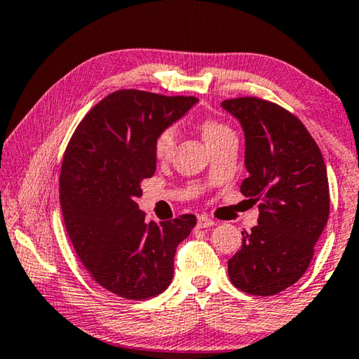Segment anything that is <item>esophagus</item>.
Wrapping results in <instances>:
<instances>
[{
    "label": "esophagus",
    "instance_id": "esophagus-1",
    "mask_svg": "<svg viewBox=\"0 0 359 359\" xmlns=\"http://www.w3.org/2000/svg\"><path fill=\"white\" fill-rule=\"evenodd\" d=\"M214 226V221L208 217H198V227L200 229H208V227H212Z\"/></svg>",
    "mask_w": 359,
    "mask_h": 359
}]
</instances>
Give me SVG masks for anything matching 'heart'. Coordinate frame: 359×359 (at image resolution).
Wrapping results in <instances>:
<instances>
[{
	"instance_id": "heart-1",
	"label": "heart",
	"mask_w": 359,
	"mask_h": 359,
	"mask_svg": "<svg viewBox=\"0 0 359 359\" xmlns=\"http://www.w3.org/2000/svg\"><path fill=\"white\" fill-rule=\"evenodd\" d=\"M200 130L201 135L205 138V142L208 143V147L216 145L217 142H221L222 138H226L229 135H233L232 128L222 124L216 119H203L200 124ZM175 148V128L174 127H164L163 130L158 132V135L154 137V143H153V149H154V156L161 161H165L172 156Z\"/></svg>"
}]
</instances>
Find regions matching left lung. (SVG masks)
<instances>
[{
	"instance_id": "obj_1",
	"label": "left lung",
	"mask_w": 359,
	"mask_h": 359,
	"mask_svg": "<svg viewBox=\"0 0 359 359\" xmlns=\"http://www.w3.org/2000/svg\"><path fill=\"white\" fill-rule=\"evenodd\" d=\"M221 106L245 133L248 177L240 191L261 201L258 226L242 233V247L229 259V277L242 292L276 295L311 263L329 219L327 169L306 127L279 104L245 96Z\"/></svg>"
}]
</instances>
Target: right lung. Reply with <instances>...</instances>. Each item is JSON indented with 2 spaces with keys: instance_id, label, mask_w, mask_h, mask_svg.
I'll use <instances>...</instances> for the list:
<instances>
[{
  "instance_id": "add662e5",
  "label": "right lung",
  "mask_w": 359,
  "mask_h": 359,
  "mask_svg": "<svg viewBox=\"0 0 359 359\" xmlns=\"http://www.w3.org/2000/svg\"><path fill=\"white\" fill-rule=\"evenodd\" d=\"M195 96L119 90L83 117L62 158L60 200L69 238L90 276L128 299L156 297L174 276L177 245L194 214L147 222L142 182L156 170L154 137L172 126Z\"/></svg>"
}]
</instances>
